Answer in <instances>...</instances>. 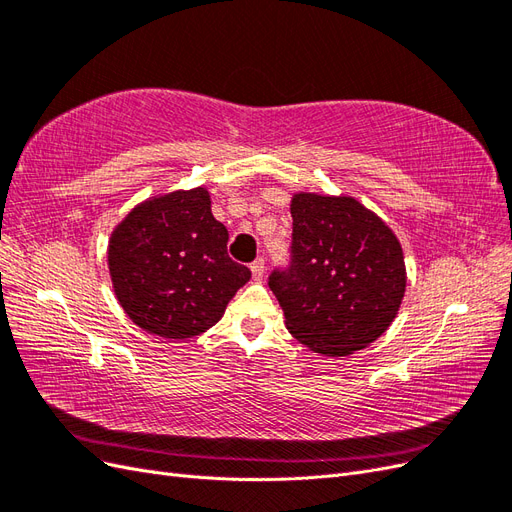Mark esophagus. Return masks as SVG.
Segmentation results:
<instances>
[{"label":"esophagus","instance_id":"34e87169","mask_svg":"<svg viewBox=\"0 0 512 512\" xmlns=\"http://www.w3.org/2000/svg\"><path fill=\"white\" fill-rule=\"evenodd\" d=\"M252 277H254V280L256 282H260L262 280V275H265V260H262V258H256L254 262H252Z\"/></svg>","mask_w":512,"mask_h":512}]
</instances>
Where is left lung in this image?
I'll return each mask as SVG.
<instances>
[{
  "instance_id": "1",
  "label": "left lung",
  "mask_w": 512,
  "mask_h": 512,
  "mask_svg": "<svg viewBox=\"0 0 512 512\" xmlns=\"http://www.w3.org/2000/svg\"><path fill=\"white\" fill-rule=\"evenodd\" d=\"M290 265L269 275L292 337L348 356L391 327L406 292L393 230L352 196H292Z\"/></svg>"
}]
</instances>
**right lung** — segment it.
<instances>
[{
  "instance_id": "1",
  "label": "right lung",
  "mask_w": 512,
  "mask_h": 512,
  "mask_svg": "<svg viewBox=\"0 0 512 512\" xmlns=\"http://www.w3.org/2000/svg\"><path fill=\"white\" fill-rule=\"evenodd\" d=\"M205 188L153 196L134 207L108 241V271L123 312L166 339L205 333L252 271L226 250Z\"/></svg>"
}]
</instances>
